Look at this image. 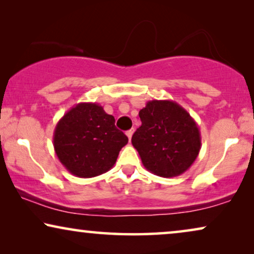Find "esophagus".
Masks as SVG:
<instances>
[{"label": "esophagus", "instance_id": "1", "mask_svg": "<svg viewBox=\"0 0 254 254\" xmlns=\"http://www.w3.org/2000/svg\"><path fill=\"white\" fill-rule=\"evenodd\" d=\"M133 133H134V129H129V130H127V131H126V135H127L128 140H129V141H130L131 136H133Z\"/></svg>", "mask_w": 254, "mask_h": 254}]
</instances>
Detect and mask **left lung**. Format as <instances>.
Returning <instances> with one entry per match:
<instances>
[{
  "instance_id": "1",
  "label": "left lung",
  "mask_w": 254,
  "mask_h": 254,
  "mask_svg": "<svg viewBox=\"0 0 254 254\" xmlns=\"http://www.w3.org/2000/svg\"><path fill=\"white\" fill-rule=\"evenodd\" d=\"M131 144L149 172L163 178L183 175L195 161L201 135L195 120L173 100H149Z\"/></svg>"
}]
</instances>
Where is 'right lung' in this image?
I'll list each match as a JSON object with an SVG mask.
<instances>
[{
    "label": "right lung",
    "mask_w": 254,
    "mask_h": 254,
    "mask_svg": "<svg viewBox=\"0 0 254 254\" xmlns=\"http://www.w3.org/2000/svg\"><path fill=\"white\" fill-rule=\"evenodd\" d=\"M97 103H79L59 120L53 145L61 164L71 175L92 178L113 168L128 137Z\"/></svg>",
    "instance_id": "add662e5"
}]
</instances>
